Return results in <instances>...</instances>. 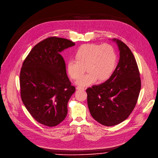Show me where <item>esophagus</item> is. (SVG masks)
Wrapping results in <instances>:
<instances>
[{
  "instance_id": "1",
  "label": "esophagus",
  "mask_w": 158,
  "mask_h": 158,
  "mask_svg": "<svg viewBox=\"0 0 158 158\" xmlns=\"http://www.w3.org/2000/svg\"><path fill=\"white\" fill-rule=\"evenodd\" d=\"M76 89L77 90H85V88H83V87H81V86H77L76 87Z\"/></svg>"
}]
</instances>
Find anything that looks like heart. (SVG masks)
I'll use <instances>...</instances> for the list:
<instances>
[{
    "mask_svg": "<svg viewBox=\"0 0 158 158\" xmlns=\"http://www.w3.org/2000/svg\"><path fill=\"white\" fill-rule=\"evenodd\" d=\"M75 60H69L66 70L71 79L80 78L86 70L88 73L77 81L79 86H89L99 79L105 81L112 76L118 63V54L109 44H85L74 55Z\"/></svg>",
    "mask_w": 158,
    "mask_h": 158,
    "instance_id": "obj_1",
    "label": "heart"
}]
</instances>
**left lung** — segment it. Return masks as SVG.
I'll use <instances>...</instances> for the list:
<instances>
[{"instance_id": "8db88e82", "label": "left lung", "mask_w": 158, "mask_h": 158, "mask_svg": "<svg viewBox=\"0 0 158 158\" xmlns=\"http://www.w3.org/2000/svg\"><path fill=\"white\" fill-rule=\"evenodd\" d=\"M119 50V60L112 76L105 83L86 89L89 110L105 126H114L128 118L138 101L140 73L135 59L121 40L114 39Z\"/></svg>"}]
</instances>
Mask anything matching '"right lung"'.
I'll return each instance as SVG.
<instances>
[{
  "label": "right lung",
  "instance_id": "add662e5",
  "mask_svg": "<svg viewBox=\"0 0 158 158\" xmlns=\"http://www.w3.org/2000/svg\"><path fill=\"white\" fill-rule=\"evenodd\" d=\"M72 41L50 37L34 46L20 73V96L26 109L38 123L59 125L66 118L67 104L75 92L60 53L73 46Z\"/></svg>",
  "mask_w": 158,
  "mask_h": 158
}]
</instances>
